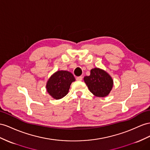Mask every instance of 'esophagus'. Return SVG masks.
Instances as JSON below:
<instances>
[{
	"mask_svg": "<svg viewBox=\"0 0 150 150\" xmlns=\"http://www.w3.org/2000/svg\"><path fill=\"white\" fill-rule=\"evenodd\" d=\"M83 77L82 76H77V77L76 78V80H77V81H81V80H82Z\"/></svg>",
	"mask_w": 150,
	"mask_h": 150,
	"instance_id": "34e87169",
	"label": "esophagus"
}]
</instances>
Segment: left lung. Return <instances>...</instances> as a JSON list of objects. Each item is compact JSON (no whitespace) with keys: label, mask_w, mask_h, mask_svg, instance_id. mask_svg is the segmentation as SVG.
Instances as JSON below:
<instances>
[{"label":"left lung","mask_w":150,"mask_h":150,"mask_svg":"<svg viewBox=\"0 0 150 150\" xmlns=\"http://www.w3.org/2000/svg\"><path fill=\"white\" fill-rule=\"evenodd\" d=\"M89 91L96 96L105 97L112 89L113 82L110 75L99 68L91 70V75L83 78Z\"/></svg>","instance_id":"obj_1"}]
</instances>
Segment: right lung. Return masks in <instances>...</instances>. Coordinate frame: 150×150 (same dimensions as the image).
<instances>
[{
    "label": "right lung",
    "mask_w": 150,
    "mask_h": 150,
    "mask_svg": "<svg viewBox=\"0 0 150 150\" xmlns=\"http://www.w3.org/2000/svg\"><path fill=\"white\" fill-rule=\"evenodd\" d=\"M75 79L70 72L67 71H57L53 74L47 83V93L56 99L63 98L68 93L71 82Z\"/></svg>",
    "instance_id": "obj_1"
}]
</instances>
